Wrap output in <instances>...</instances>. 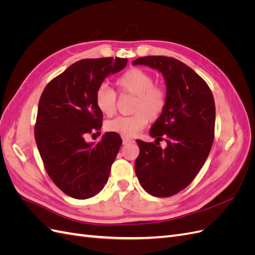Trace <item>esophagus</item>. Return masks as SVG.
<instances>
[{"instance_id": "esophagus-1", "label": "esophagus", "mask_w": 255, "mask_h": 255, "mask_svg": "<svg viewBox=\"0 0 255 255\" xmlns=\"http://www.w3.org/2000/svg\"><path fill=\"white\" fill-rule=\"evenodd\" d=\"M122 140H123V144H128V143H130V142H134L133 139H130V138H128V137H122Z\"/></svg>"}]
</instances>
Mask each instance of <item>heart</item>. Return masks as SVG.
<instances>
[{"label":"heart","mask_w":255,"mask_h":255,"mask_svg":"<svg viewBox=\"0 0 255 255\" xmlns=\"http://www.w3.org/2000/svg\"><path fill=\"white\" fill-rule=\"evenodd\" d=\"M117 86L122 92L136 96L132 106V116L117 117L105 123L109 132L123 137H134L148 125V121L159 118L166 106L165 91L154 86L152 75L141 69H130L117 80ZM96 104L99 111L107 117L116 112V92L107 86H101L96 92Z\"/></svg>","instance_id":"obj_1"}]
</instances>
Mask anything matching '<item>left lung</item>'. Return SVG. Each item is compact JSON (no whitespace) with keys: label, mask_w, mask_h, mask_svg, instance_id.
<instances>
[{"label":"left lung","mask_w":255,"mask_h":255,"mask_svg":"<svg viewBox=\"0 0 255 255\" xmlns=\"http://www.w3.org/2000/svg\"><path fill=\"white\" fill-rule=\"evenodd\" d=\"M133 65L148 66L163 74L166 106L150 129L156 143L137 140L139 155L135 172L145 191L171 197L195 179L214 141L216 109L207 84L182 61L167 56H145ZM165 137V149L158 144Z\"/></svg>","instance_id":"obj_1"}]
</instances>
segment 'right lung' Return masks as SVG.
<instances>
[{
  "instance_id": "obj_1",
  "label": "right lung",
  "mask_w": 255,
  "mask_h": 255,
  "mask_svg": "<svg viewBox=\"0 0 255 255\" xmlns=\"http://www.w3.org/2000/svg\"><path fill=\"white\" fill-rule=\"evenodd\" d=\"M127 64V58L119 57L79 60L53 79L40 97L35 125L37 148L52 181L69 197L91 198L109 181L122 143L120 135L105 133L97 144L87 142L85 135L102 127L97 90Z\"/></svg>"
}]
</instances>
